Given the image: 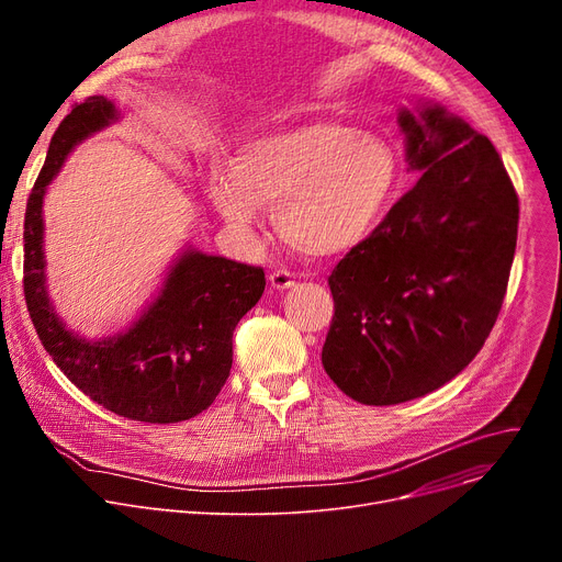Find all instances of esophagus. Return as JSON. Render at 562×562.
Masks as SVG:
<instances>
[{"label":"esophagus","instance_id":"esophagus-1","mask_svg":"<svg viewBox=\"0 0 562 562\" xmlns=\"http://www.w3.org/2000/svg\"><path fill=\"white\" fill-rule=\"evenodd\" d=\"M269 280H271V286H276V289H289V286H293L296 284V278H293V273H289V271H273L271 276H269Z\"/></svg>","mask_w":562,"mask_h":562}]
</instances>
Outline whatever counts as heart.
Returning a JSON list of instances; mask_svg holds the SVG:
<instances>
[{"label": "heart", "mask_w": 562, "mask_h": 562, "mask_svg": "<svg viewBox=\"0 0 562 562\" xmlns=\"http://www.w3.org/2000/svg\"><path fill=\"white\" fill-rule=\"evenodd\" d=\"M398 180L392 145L337 123H305L248 138L232 168L214 166L210 195L234 227L276 210L282 239L305 257L358 248L385 214Z\"/></svg>", "instance_id": "obj_1"}]
</instances>
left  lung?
<instances>
[{
    "label": "left lung",
    "instance_id": "8db88e82",
    "mask_svg": "<svg viewBox=\"0 0 562 562\" xmlns=\"http://www.w3.org/2000/svg\"><path fill=\"white\" fill-rule=\"evenodd\" d=\"M398 123L422 177L328 278L323 369L364 405L426 396L476 358L517 246L519 198L492 140L441 106Z\"/></svg>",
    "mask_w": 562,
    "mask_h": 562
}]
</instances>
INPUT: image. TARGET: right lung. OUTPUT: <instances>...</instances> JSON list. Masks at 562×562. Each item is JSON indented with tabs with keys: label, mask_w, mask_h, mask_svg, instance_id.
<instances>
[{
	"label": "right lung",
	"mask_w": 562,
	"mask_h": 562,
	"mask_svg": "<svg viewBox=\"0 0 562 562\" xmlns=\"http://www.w3.org/2000/svg\"><path fill=\"white\" fill-rule=\"evenodd\" d=\"M100 95L75 104L54 132L24 212V301L54 364L88 398L145 424L187 422L210 407L232 369V333L261 299V266L187 250L147 312L117 337L86 341L45 293L43 195L72 147L115 121Z\"/></svg>",
	"instance_id": "add662e5"
}]
</instances>
